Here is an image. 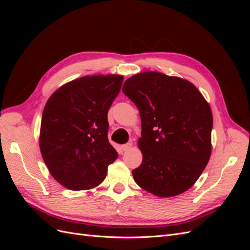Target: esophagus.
Returning <instances> with one entry per match:
<instances>
[{
    "label": "esophagus",
    "mask_w": 250,
    "mask_h": 250,
    "mask_svg": "<svg viewBox=\"0 0 250 250\" xmlns=\"http://www.w3.org/2000/svg\"><path fill=\"white\" fill-rule=\"evenodd\" d=\"M131 147H132V143H127V144H125V145L121 146V149H122L123 151H128L129 149H131Z\"/></svg>",
    "instance_id": "obj_1"
}]
</instances>
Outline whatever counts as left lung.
<instances>
[{
    "mask_svg": "<svg viewBox=\"0 0 250 250\" xmlns=\"http://www.w3.org/2000/svg\"><path fill=\"white\" fill-rule=\"evenodd\" d=\"M122 90L142 121L143 161L132 170L134 181L162 198L188 191L210 157L209 104L190 81L153 71L133 75Z\"/></svg>",
    "mask_w": 250,
    "mask_h": 250,
    "instance_id": "obj_1",
    "label": "left lung"
}]
</instances>
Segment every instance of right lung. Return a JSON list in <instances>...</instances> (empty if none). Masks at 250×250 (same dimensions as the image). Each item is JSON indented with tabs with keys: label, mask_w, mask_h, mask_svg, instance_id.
I'll return each instance as SVG.
<instances>
[{
	"label": "right lung",
	"mask_w": 250,
	"mask_h": 250,
	"mask_svg": "<svg viewBox=\"0 0 250 250\" xmlns=\"http://www.w3.org/2000/svg\"><path fill=\"white\" fill-rule=\"evenodd\" d=\"M121 75L83 76L51 95L42 111L40 148L53 178L72 191L99 186L118 153L107 138V112Z\"/></svg>",
	"instance_id": "obj_1"
}]
</instances>
